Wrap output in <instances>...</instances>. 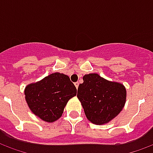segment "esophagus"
I'll return each mask as SVG.
<instances>
[{
    "label": "esophagus",
    "instance_id": "1",
    "mask_svg": "<svg viewBox=\"0 0 153 153\" xmlns=\"http://www.w3.org/2000/svg\"><path fill=\"white\" fill-rule=\"evenodd\" d=\"M79 82H76V83H74V85H75V87H76V88H78V87H79Z\"/></svg>",
    "mask_w": 153,
    "mask_h": 153
}]
</instances>
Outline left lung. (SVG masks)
Segmentation results:
<instances>
[{"mask_svg":"<svg viewBox=\"0 0 153 153\" xmlns=\"http://www.w3.org/2000/svg\"><path fill=\"white\" fill-rule=\"evenodd\" d=\"M77 97L88 120L102 125L120 112L125 106L126 90L121 83L110 82L97 74H85Z\"/></svg>","mask_w":153,"mask_h":153,"instance_id":"8db88e82","label":"left lung"}]
</instances>
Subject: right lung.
<instances>
[{"mask_svg":"<svg viewBox=\"0 0 153 153\" xmlns=\"http://www.w3.org/2000/svg\"><path fill=\"white\" fill-rule=\"evenodd\" d=\"M25 99L29 108L42 120L53 122L60 118L67 102L77 94L69 76L54 73L40 82L26 87Z\"/></svg>","mask_w":153,"mask_h":153,"instance_id":"right-lung-1","label":"right lung"}]
</instances>
